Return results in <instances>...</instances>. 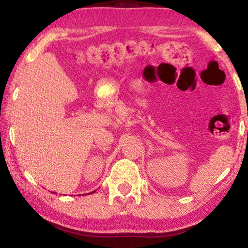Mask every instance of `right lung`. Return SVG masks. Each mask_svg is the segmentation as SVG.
Masks as SVG:
<instances>
[{
    "mask_svg": "<svg viewBox=\"0 0 248 248\" xmlns=\"http://www.w3.org/2000/svg\"><path fill=\"white\" fill-rule=\"evenodd\" d=\"M93 192H94V191H93ZM93 192H91V193H93Z\"/></svg>",
    "mask_w": 248,
    "mask_h": 248,
    "instance_id": "right-lung-1",
    "label": "right lung"
}]
</instances>
